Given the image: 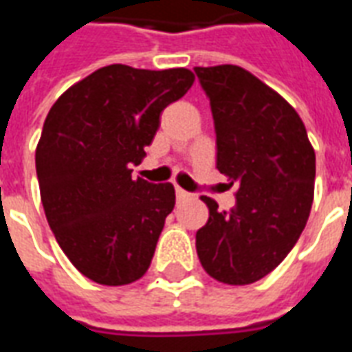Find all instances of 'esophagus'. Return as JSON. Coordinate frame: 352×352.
Wrapping results in <instances>:
<instances>
[{"label":"esophagus","mask_w":352,"mask_h":352,"mask_svg":"<svg viewBox=\"0 0 352 352\" xmlns=\"http://www.w3.org/2000/svg\"><path fill=\"white\" fill-rule=\"evenodd\" d=\"M175 194H177V198H179V199L188 198V196H190V194H188V192L183 190V188H179V186H177V188H175Z\"/></svg>","instance_id":"34e87169"}]
</instances>
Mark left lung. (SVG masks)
Returning a JSON list of instances; mask_svg holds the SVG:
<instances>
[{"mask_svg": "<svg viewBox=\"0 0 352 352\" xmlns=\"http://www.w3.org/2000/svg\"><path fill=\"white\" fill-rule=\"evenodd\" d=\"M217 133V169L237 183L236 207L196 232L198 258L213 279L251 285L292 251L309 219L315 151L285 98L239 65L194 67Z\"/></svg>", "mask_w": 352, "mask_h": 352, "instance_id": "1", "label": "left lung"}]
</instances>
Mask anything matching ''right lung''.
<instances>
[{"label": "right lung", "mask_w": 352, "mask_h": 352, "mask_svg": "<svg viewBox=\"0 0 352 352\" xmlns=\"http://www.w3.org/2000/svg\"><path fill=\"white\" fill-rule=\"evenodd\" d=\"M194 73L113 64L67 88L50 107L35 169L50 230L65 256L94 283L120 287L151 265L175 207L171 183L131 179L160 113L181 100Z\"/></svg>", "instance_id": "right-lung-1"}]
</instances>
